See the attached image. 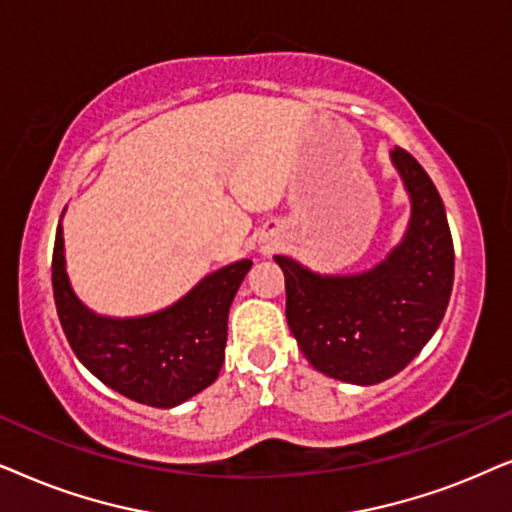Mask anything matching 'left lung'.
I'll list each match as a JSON object with an SVG mask.
<instances>
[{"mask_svg": "<svg viewBox=\"0 0 512 512\" xmlns=\"http://www.w3.org/2000/svg\"><path fill=\"white\" fill-rule=\"evenodd\" d=\"M391 163L410 196V222L379 264L360 274H318L274 255L299 349L318 372L356 386L391 379L419 356L454 283V243L438 189L405 149L395 147Z\"/></svg>", "mask_w": 512, "mask_h": 512, "instance_id": "left-lung-1", "label": "left lung"}]
</instances>
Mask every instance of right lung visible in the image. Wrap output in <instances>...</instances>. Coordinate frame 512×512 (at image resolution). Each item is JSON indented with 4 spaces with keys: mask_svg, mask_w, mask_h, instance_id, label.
<instances>
[{
    "mask_svg": "<svg viewBox=\"0 0 512 512\" xmlns=\"http://www.w3.org/2000/svg\"><path fill=\"white\" fill-rule=\"evenodd\" d=\"M250 267V260L227 264L203 276L185 297L145 316H102L72 288L60 217L51 278L60 325L79 363L135 403L170 410L220 374L229 309Z\"/></svg>",
    "mask_w": 512,
    "mask_h": 512,
    "instance_id": "right-lung-1",
    "label": "right lung"
}]
</instances>
